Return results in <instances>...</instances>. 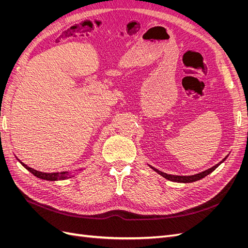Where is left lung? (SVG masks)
<instances>
[{"mask_svg":"<svg viewBox=\"0 0 248 248\" xmlns=\"http://www.w3.org/2000/svg\"><path fill=\"white\" fill-rule=\"evenodd\" d=\"M228 156H229V155H228ZM228 156H227V157H228ZM227 157H226V158H223L219 163L215 164L214 167L210 168V169H208V170H204V171H202V172H199V174L192 175V176H175V175H168V174H166V172H162V171L158 170L153 168V167H151V169L154 170L156 172H158V174H159L160 176H162L163 178H166L167 180H170V181L178 182V183H191V182L198 181V180L202 179V178L206 177V176L209 175V174H211V172H212L216 168H218V166H220V163H222L224 160L227 159Z\"/></svg>","mask_w":248,"mask_h":248,"instance_id":"left-lung-1","label":"left lung"}]
</instances>
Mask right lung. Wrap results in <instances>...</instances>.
<instances>
[{"label": "right lung", "mask_w": 248, "mask_h": 248, "mask_svg": "<svg viewBox=\"0 0 248 248\" xmlns=\"http://www.w3.org/2000/svg\"><path fill=\"white\" fill-rule=\"evenodd\" d=\"M21 164L22 167L26 168L29 171H31L34 176H36L37 178L42 179V180H47V181H59V180H66L68 178L73 177L69 171H61V172H43V171H39L36 170L32 168L28 167L27 164H25L24 162H21L19 159H17Z\"/></svg>", "instance_id": "obj_1"}]
</instances>
